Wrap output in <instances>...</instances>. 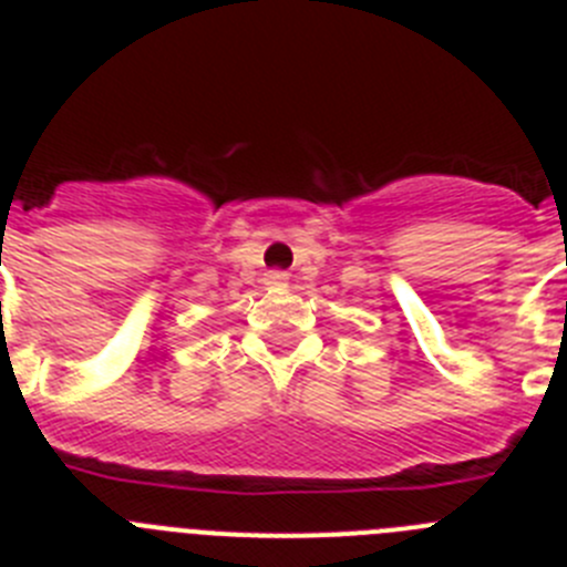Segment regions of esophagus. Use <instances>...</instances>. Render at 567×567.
<instances>
[{
	"instance_id": "esophagus-1",
	"label": "esophagus",
	"mask_w": 567,
	"mask_h": 567,
	"mask_svg": "<svg viewBox=\"0 0 567 567\" xmlns=\"http://www.w3.org/2000/svg\"><path fill=\"white\" fill-rule=\"evenodd\" d=\"M264 284H267L269 289L287 287V284H289V272H284V269H272V272L264 275Z\"/></svg>"
}]
</instances>
